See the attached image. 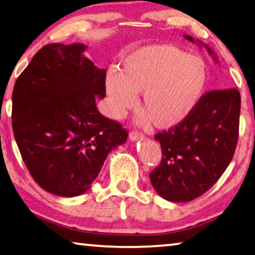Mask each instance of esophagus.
Here are the masks:
<instances>
[{
  "mask_svg": "<svg viewBox=\"0 0 255 255\" xmlns=\"http://www.w3.org/2000/svg\"><path fill=\"white\" fill-rule=\"evenodd\" d=\"M143 138H144V135L142 134V132H138L136 130H132V131H130V134H129V139H130L131 142H135V140H139Z\"/></svg>",
  "mask_w": 255,
  "mask_h": 255,
  "instance_id": "obj_1",
  "label": "esophagus"
}]
</instances>
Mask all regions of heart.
<instances>
[{"label": "heart", "mask_w": 255, "mask_h": 255, "mask_svg": "<svg viewBox=\"0 0 255 255\" xmlns=\"http://www.w3.org/2000/svg\"><path fill=\"white\" fill-rule=\"evenodd\" d=\"M208 83L207 64L200 56L159 44L129 53L121 70H108L106 90L110 112L123 118L142 94V120L159 129L178 126L199 106Z\"/></svg>", "instance_id": "b5f03b06"}]
</instances>
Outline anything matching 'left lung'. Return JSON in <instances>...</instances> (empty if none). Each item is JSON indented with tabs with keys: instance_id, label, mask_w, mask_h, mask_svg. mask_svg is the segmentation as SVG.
Listing matches in <instances>:
<instances>
[{
	"instance_id": "8db88e82",
	"label": "left lung",
	"mask_w": 255,
	"mask_h": 255,
	"mask_svg": "<svg viewBox=\"0 0 255 255\" xmlns=\"http://www.w3.org/2000/svg\"><path fill=\"white\" fill-rule=\"evenodd\" d=\"M186 39L211 48L188 35ZM241 94L235 88L205 93L192 115L178 126L159 132V167L149 173L152 186L164 200L189 202L215 185L232 161L240 128Z\"/></svg>"
}]
</instances>
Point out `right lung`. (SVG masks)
<instances>
[{"instance_id":"obj_1","label":"right lung","mask_w":255,"mask_h":255,"mask_svg":"<svg viewBox=\"0 0 255 255\" xmlns=\"http://www.w3.org/2000/svg\"><path fill=\"white\" fill-rule=\"evenodd\" d=\"M86 48L47 44L12 93V128L23 162L40 187L63 197L88 191L109 153L128 137L98 110L107 71L84 55Z\"/></svg>"}]
</instances>
